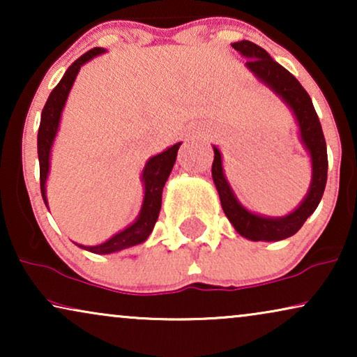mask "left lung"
<instances>
[{"label": "left lung", "mask_w": 357, "mask_h": 357, "mask_svg": "<svg viewBox=\"0 0 357 357\" xmlns=\"http://www.w3.org/2000/svg\"><path fill=\"white\" fill-rule=\"evenodd\" d=\"M234 50H237L242 56L248 58L245 66L260 79L263 84L270 87L281 100L289 107L294 114L297 125H299L301 141L310 154L312 162V182L305 198L294 211L281 218H268L260 214L250 213L238 203L234 195L231 185L226 180L222 170V155L216 146L213 160V180L216 185L221 206L234 229L248 241L258 242H278L287 238L304 226L307 218L319 206L324 197L326 185V172H328V155H326V143L324 131L317 112L312 104L310 96L301 86V82L291 75L286 68L273 60L266 50L258 47L257 43L241 40L231 43Z\"/></svg>", "instance_id": "obj_1"}]
</instances>
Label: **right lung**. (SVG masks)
Wrapping results in <instances>:
<instances>
[{
  "label": "right lung",
  "mask_w": 357,
  "mask_h": 357,
  "mask_svg": "<svg viewBox=\"0 0 357 357\" xmlns=\"http://www.w3.org/2000/svg\"><path fill=\"white\" fill-rule=\"evenodd\" d=\"M104 52H105L104 48H92V50L86 52L84 55L77 58V60L68 68L65 76L61 77V81L58 82L55 89L50 92V96H48L47 99V104L42 110L40 126H38V135H37V153H38V164H40L42 198H43V203L47 204V208H48V203H47L45 185H47L48 170H50V153H52L53 141H55L58 126H60L63 107L66 104L68 94H70L73 82H75L81 66ZM180 144L182 143L170 146V148L164 151V153L153 155V158L146 162L143 169V175H141V180H143L144 183L143 206H141L138 218H136V221L131 224V226L123 229V231L119 234H115L114 237H110L109 241H105L104 243H99V245L86 247V245H79V243H76V245L84 248L87 252L97 253V255H107V253L120 252L123 250V248L138 245V243L144 242L146 238L149 237V234L153 232L154 224L159 218L160 204H162V190H164L165 182H167L170 172H172Z\"/></svg>",
  "instance_id": "obj_1"
}]
</instances>
